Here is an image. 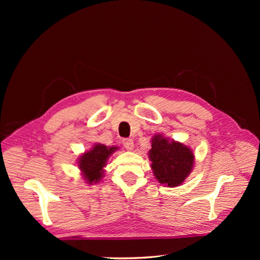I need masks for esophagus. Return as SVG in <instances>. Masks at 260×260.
Wrapping results in <instances>:
<instances>
[{
  "label": "esophagus",
  "instance_id": "34e87169",
  "mask_svg": "<svg viewBox=\"0 0 260 260\" xmlns=\"http://www.w3.org/2000/svg\"><path fill=\"white\" fill-rule=\"evenodd\" d=\"M122 144L125 148L128 149V151H132L133 149V140L132 139H123Z\"/></svg>",
  "mask_w": 260,
  "mask_h": 260
}]
</instances>
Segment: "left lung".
I'll list each match as a JSON object with an SVG mask.
<instances>
[{
	"label": "left lung",
	"instance_id": "1",
	"mask_svg": "<svg viewBox=\"0 0 260 260\" xmlns=\"http://www.w3.org/2000/svg\"><path fill=\"white\" fill-rule=\"evenodd\" d=\"M148 156L156 179L159 183L170 187L182 183L194 165V154L190 147L176 141L169 142L161 135L152 139Z\"/></svg>",
	"mask_w": 260,
	"mask_h": 260
}]
</instances>
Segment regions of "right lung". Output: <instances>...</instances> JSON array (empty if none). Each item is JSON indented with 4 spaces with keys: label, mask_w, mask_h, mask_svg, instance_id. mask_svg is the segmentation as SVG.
<instances>
[{
    "label": "right lung",
    "mask_w": 260,
    "mask_h": 260,
    "mask_svg": "<svg viewBox=\"0 0 260 260\" xmlns=\"http://www.w3.org/2000/svg\"><path fill=\"white\" fill-rule=\"evenodd\" d=\"M118 147L106 146L104 144H95L91 151L82 154L78 161V166L82 171L86 183H98L103 177V168L105 167L108 157L111 156Z\"/></svg>",
    "instance_id": "right-lung-1"
}]
</instances>
